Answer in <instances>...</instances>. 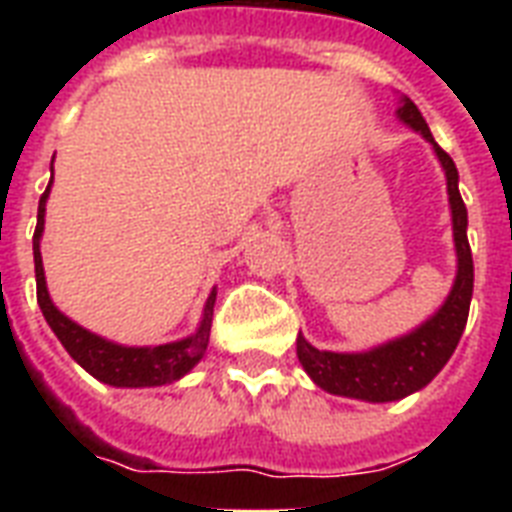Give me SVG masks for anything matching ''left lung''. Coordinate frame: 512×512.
<instances>
[{
	"label": "left lung",
	"mask_w": 512,
	"mask_h": 512,
	"mask_svg": "<svg viewBox=\"0 0 512 512\" xmlns=\"http://www.w3.org/2000/svg\"><path fill=\"white\" fill-rule=\"evenodd\" d=\"M398 119L420 132L433 146V154L444 167L449 209H452V236L457 252V276L449 295L428 321L420 327L358 353H335V350L313 348L303 335H297V358L321 390L332 396L358 398L369 404L398 401L422 390L452 358L468 324L470 297H473V255L468 244V209L460 196V175L452 156L438 146L430 127L422 119L420 108L409 98H401Z\"/></svg>",
	"instance_id": "left-lung-1"
}]
</instances>
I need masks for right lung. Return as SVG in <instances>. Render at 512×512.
Segmentation results:
<instances>
[{
	"label": "right lung",
	"instance_id": "add662e5",
	"mask_svg": "<svg viewBox=\"0 0 512 512\" xmlns=\"http://www.w3.org/2000/svg\"><path fill=\"white\" fill-rule=\"evenodd\" d=\"M52 180L47 191L39 199V212H36L34 231V271H36V300L42 308L44 319L60 340V345L68 350V356L76 364L87 369L95 380L114 385V388H159L170 385L191 372L199 364L209 345V329H212V308H215L217 289H212L204 303V313L196 332L183 340L164 342V345H119L114 340L95 335L90 329L79 327L66 313L58 311V305L50 300L47 292V279H44L42 265V233H44V209H47V196H50Z\"/></svg>",
	"mask_w": 512,
	"mask_h": 512
}]
</instances>
